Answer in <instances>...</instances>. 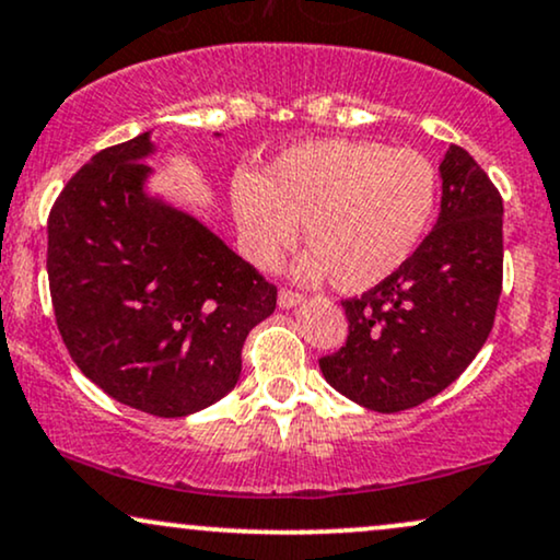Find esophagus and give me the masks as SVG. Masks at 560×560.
<instances>
[{
	"instance_id": "obj_1",
	"label": "esophagus",
	"mask_w": 560,
	"mask_h": 560,
	"mask_svg": "<svg viewBox=\"0 0 560 560\" xmlns=\"http://www.w3.org/2000/svg\"><path fill=\"white\" fill-rule=\"evenodd\" d=\"M302 302L300 292H292V289H281L279 292V307H294Z\"/></svg>"
}]
</instances>
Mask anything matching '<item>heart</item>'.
Wrapping results in <instances>:
<instances>
[{"mask_svg":"<svg viewBox=\"0 0 560 560\" xmlns=\"http://www.w3.org/2000/svg\"><path fill=\"white\" fill-rule=\"evenodd\" d=\"M441 177L415 148L334 138L289 148L260 177L240 174L232 211L250 260L271 268L305 224L298 276L357 294L401 271L433 226Z\"/></svg>","mask_w":560,"mask_h":560,"instance_id":"b5f03b06","label":"heart"}]
</instances>
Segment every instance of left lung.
Segmentation results:
<instances>
[{"label": "left lung", "instance_id": "left-lung-1", "mask_svg": "<svg viewBox=\"0 0 560 560\" xmlns=\"http://www.w3.org/2000/svg\"><path fill=\"white\" fill-rule=\"evenodd\" d=\"M441 213L412 260L345 300L349 336L320 357L326 381L373 412L433 399L488 341L503 287V200L459 145L441 161Z\"/></svg>", "mask_w": 560, "mask_h": 560}]
</instances>
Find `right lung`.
<instances>
[{"label": "right lung", "mask_w": 560, "mask_h": 560, "mask_svg": "<svg viewBox=\"0 0 560 560\" xmlns=\"http://www.w3.org/2000/svg\"><path fill=\"white\" fill-rule=\"evenodd\" d=\"M151 135L80 166L49 213L51 305L72 362L112 399L156 417L237 386L242 345L276 287L198 219L143 190Z\"/></svg>", "instance_id": "obj_1"}]
</instances>
